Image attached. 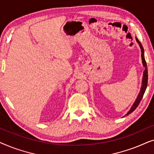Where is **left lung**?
<instances>
[{
	"instance_id": "1",
	"label": "left lung",
	"mask_w": 154,
	"mask_h": 154,
	"mask_svg": "<svg viewBox=\"0 0 154 154\" xmlns=\"http://www.w3.org/2000/svg\"><path fill=\"white\" fill-rule=\"evenodd\" d=\"M136 39H137V43H139V45H140V46L141 52H142V63H143V65H144V66H145V71H144V75H143L142 85V88H141V91L140 92V94H139V95L137 97V98L136 101H135V102H134V104L132 105V106L131 107V109H130V110L128 111V113L125 116L129 115L130 113H131L132 112H133V111L136 109L137 107L138 106V105L140 104L141 100H142L143 96H144L145 90H146V89L147 83H148V71H147V66H146V60H145V59H144V48H143L142 45V44H141L140 42L139 41V40L137 38H136Z\"/></svg>"
}]
</instances>
